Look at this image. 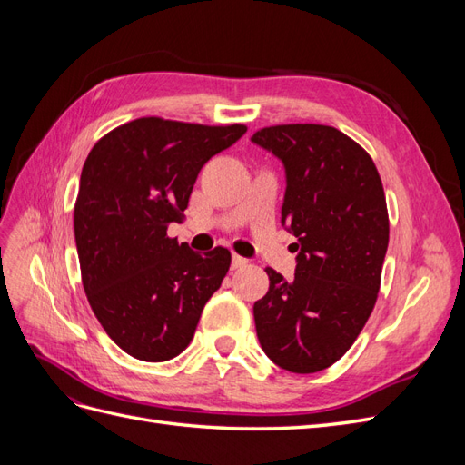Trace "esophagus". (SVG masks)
<instances>
[{"label":"esophagus","instance_id":"obj_1","mask_svg":"<svg viewBox=\"0 0 465 465\" xmlns=\"http://www.w3.org/2000/svg\"><path fill=\"white\" fill-rule=\"evenodd\" d=\"M246 260L244 258H241V256H232V263H231V267H232V270H241V267H246Z\"/></svg>","mask_w":465,"mask_h":465}]
</instances>
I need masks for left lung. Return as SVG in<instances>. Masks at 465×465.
<instances>
[{"instance_id":"obj_1","label":"left lung","mask_w":465,"mask_h":465,"mask_svg":"<svg viewBox=\"0 0 465 465\" xmlns=\"http://www.w3.org/2000/svg\"><path fill=\"white\" fill-rule=\"evenodd\" d=\"M252 142L285 164L281 221L299 250L292 281L265 267L258 340L277 367L318 372L347 353L376 304L390 238L382 180L371 154L331 125H270Z\"/></svg>"}]
</instances>
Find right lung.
I'll return each instance as SVG.
<instances>
[{
    "label": "right lung",
    "mask_w": 465,
    "mask_h": 465,
    "mask_svg": "<svg viewBox=\"0 0 465 465\" xmlns=\"http://www.w3.org/2000/svg\"><path fill=\"white\" fill-rule=\"evenodd\" d=\"M244 134V124L145 116L103 135L83 164L74 209L83 289L110 340L139 361L180 355L229 272L227 248L195 254L166 229L184 219L202 166Z\"/></svg>",
    "instance_id": "obj_1"
}]
</instances>
